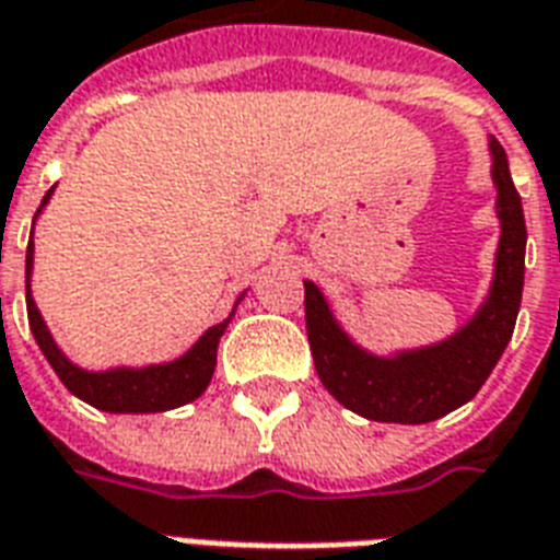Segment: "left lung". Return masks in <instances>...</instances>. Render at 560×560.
<instances>
[{"label": "left lung", "instance_id": "8db88e82", "mask_svg": "<svg viewBox=\"0 0 560 560\" xmlns=\"http://www.w3.org/2000/svg\"><path fill=\"white\" fill-rule=\"evenodd\" d=\"M488 149L502 232L488 299L455 335L432 347L373 355L343 331L323 290L305 281V328L319 382L343 408L366 420L420 425L446 417L479 394L514 335L526 272V217L505 149L493 135Z\"/></svg>", "mask_w": 560, "mask_h": 560}]
</instances>
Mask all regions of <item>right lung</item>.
<instances>
[{
    "instance_id": "right-lung-1",
    "label": "right lung",
    "mask_w": 560,
    "mask_h": 560,
    "mask_svg": "<svg viewBox=\"0 0 560 560\" xmlns=\"http://www.w3.org/2000/svg\"><path fill=\"white\" fill-rule=\"evenodd\" d=\"M55 190V187H52ZM52 190L43 196L37 213L46 208ZM32 270H34V241L28 237V249H25V308H28V326L37 340V347L52 364L58 378L72 396H79L81 402L93 405L100 411L108 413H158L173 411L178 405H187L205 394V387L211 384L213 366H217V347L220 337L232 323L237 302H234L232 314L205 331L194 347L187 349L185 355L166 364H149V366H110V370H84V366L72 364L70 358L63 355L58 343H55L52 331L43 323L40 311L34 305L32 296Z\"/></svg>"
}]
</instances>
